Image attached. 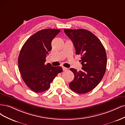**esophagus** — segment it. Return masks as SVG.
Masks as SVG:
<instances>
[{
	"label": "esophagus",
	"mask_w": 125,
	"mask_h": 125,
	"mask_svg": "<svg viewBox=\"0 0 125 125\" xmlns=\"http://www.w3.org/2000/svg\"><path fill=\"white\" fill-rule=\"evenodd\" d=\"M62 68H63V70L64 71H66L68 70V68H66V67H63Z\"/></svg>",
	"instance_id": "1"
}]
</instances>
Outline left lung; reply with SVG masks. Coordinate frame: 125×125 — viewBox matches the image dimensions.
<instances>
[{
    "label": "left lung",
    "instance_id": "obj_1",
    "mask_svg": "<svg viewBox=\"0 0 125 125\" xmlns=\"http://www.w3.org/2000/svg\"><path fill=\"white\" fill-rule=\"evenodd\" d=\"M64 31L73 42L76 54L81 56L80 61L83 65L78 72L70 68L74 78L70 83V88L77 94L87 93L96 87L105 73V49L99 39L89 31L64 29Z\"/></svg>",
    "mask_w": 125,
    "mask_h": 125
}]
</instances>
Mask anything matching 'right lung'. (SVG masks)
<instances>
[{
  "mask_svg": "<svg viewBox=\"0 0 125 125\" xmlns=\"http://www.w3.org/2000/svg\"><path fill=\"white\" fill-rule=\"evenodd\" d=\"M60 31L52 29L39 31L27 40L20 51L19 71L23 81L36 93L47 90L55 76L63 71L61 66L45 64L52 49V41Z\"/></svg>",
  "mask_w": 125,
  "mask_h": 125,
  "instance_id": "obj_1",
  "label": "right lung"
}]
</instances>
